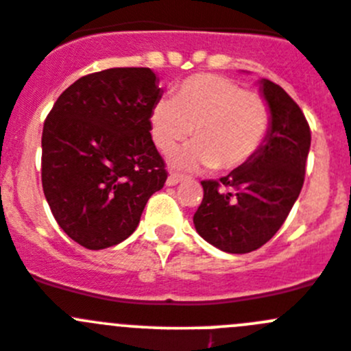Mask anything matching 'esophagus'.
Returning a JSON list of instances; mask_svg holds the SVG:
<instances>
[{"label": "esophagus", "mask_w": 351, "mask_h": 351, "mask_svg": "<svg viewBox=\"0 0 351 351\" xmlns=\"http://www.w3.org/2000/svg\"><path fill=\"white\" fill-rule=\"evenodd\" d=\"M182 181H186V178L184 176H182V173H170L169 176V179H167V184L169 186H176V184H179V182H182Z\"/></svg>", "instance_id": "34e87169"}]
</instances>
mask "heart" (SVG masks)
<instances>
[{
	"instance_id": "obj_1",
	"label": "heart",
	"mask_w": 351,
	"mask_h": 351,
	"mask_svg": "<svg viewBox=\"0 0 351 351\" xmlns=\"http://www.w3.org/2000/svg\"><path fill=\"white\" fill-rule=\"evenodd\" d=\"M269 121L271 112L261 94L207 73L186 78L173 99H160L151 109L149 130L154 146L165 154L193 134L197 143L173 158L179 167L231 172L256 156L268 136Z\"/></svg>"
}]
</instances>
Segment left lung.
Masks as SVG:
<instances>
[{"label": "left lung", "mask_w": 351, "mask_h": 351, "mask_svg": "<svg viewBox=\"0 0 351 351\" xmlns=\"http://www.w3.org/2000/svg\"><path fill=\"white\" fill-rule=\"evenodd\" d=\"M271 112L265 143L247 165L219 181H202L204 200L193 215L202 239L230 254L265 245L287 219L306 172L311 132L303 111L280 85L261 80Z\"/></svg>", "instance_id": "8db88e82"}]
</instances>
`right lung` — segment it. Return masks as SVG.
<instances>
[{
  "instance_id": "right-lung-1",
  "label": "right lung",
  "mask_w": 351,
  "mask_h": 351,
  "mask_svg": "<svg viewBox=\"0 0 351 351\" xmlns=\"http://www.w3.org/2000/svg\"><path fill=\"white\" fill-rule=\"evenodd\" d=\"M160 97L149 67H112L76 80L48 112L45 198L64 233L85 249L128 239L151 195L165 184V162L149 132Z\"/></svg>"
}]
</instances>
